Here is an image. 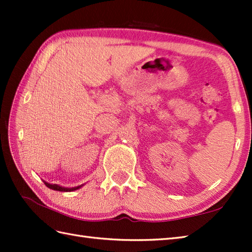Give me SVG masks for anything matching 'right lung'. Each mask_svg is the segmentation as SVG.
<instances>
[{"label":"right lung","mask_w":252,"mask_h":252,"mask_svg":"<svg viewBox=\"0 0 252 252\" xmlns=\"http://www.w3.org/2000/svg\"><path fill=\"white\" fill-rule=\"evenodd\" d=\"M44 184L47 187H49V189H54V190H58V191H72V190H76V189H80V187L82 186V185H80V186H77V187H71V189H68V187H63V186H60V185H57V184H50V183H47V182H45V181H44Z\"/></svg>","instance_id":"add662e5"}]
</instances>
